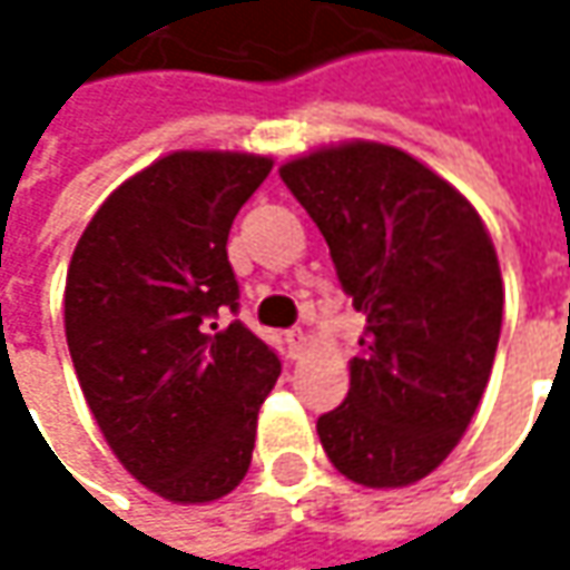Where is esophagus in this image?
I'll use <instances>...</instances> for the list:
<instances>
[{
  "instance_id": "obj_1",
  "label": "esophagus",
  "mask_w": 570,
  "mask_h": 570,
  "mask_svg": "<svg viewBox=\"0 0 570 570\" xmlns=\"http://www.w3.org/2000/svg\"><path fill=\"white\" fill-rule=\"evenodd\" d=\"M285 345H288V355H292V358H297V355L304 352V345H307L304 330H301V326H297V330H288V333H285Z\"/></svg>"
}]
</instances>
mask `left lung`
Instances as JSON below:
<instances>
[{"label":"left lung","instance_id":"8db88e82","mask_svg":"<svg viewBox=\"0 0 570 570\" xmlns=\"http://www.w3.org/2000/svg\"><path fill=\"white\" fill-rule=\"evenodd\" d=\"M278 174L364 314L348 396L317 419L320 444L358 485H412L456 448L492 374L504 314L492 237L393 145L323 148Z\"/></svg>","mask_w":570,"mask_h":570}]
</instances>
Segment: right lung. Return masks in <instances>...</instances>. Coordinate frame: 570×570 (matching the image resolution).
<instances>
[{
    "mask_svg": "<svg viewBox=\"0 0 570 570\" xmlns=\"http://www.w3.org/2000/svg\"><path fill=\"white\" fill-rule=\"evenodd\" d=\"M273 161L174 151L91 218L66 275V340L110 450L167 501L228 494L250 466L256 412L282 374L237 314L234 215Z\"/></svg>",
    "mask_w": 570,
    "mask_h": 570,
    "instance_id": "right-lung-1",
    "label": "right lung"
}]
</instances>
